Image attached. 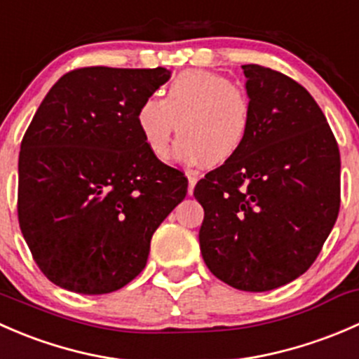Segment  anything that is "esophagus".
Returning a JSON list of instances; mask_svg holds the SVG:
<instances>
[{
	"instance_id": "obj_1",
	"label": "esophagus",
	"mask_w": 359,
	"mask_h": 359,
	"mask_svg": "<svg viewBox=\"0 0 359 359\" xmlns=\"http://www.w3.org/2000/svg\"><path fill=\"white\" fill-rule=\"evenodd\" d=\"M187 180H189V186H187V193L193 194L194 186H196V182H198V173L187 172Z\"/></svg>"
}]
</instances>
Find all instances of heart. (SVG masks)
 <instances>
[{
  "instance_id": "heart-1",
  "label": "heart",
  "mask_w": 359,
  "mask_h": 359,
  "mask_svg": "<svg viewBox=\"0 0 359 359\" xmlns=\"http://www.w3.org/2000/svg\"><path fill=\"white\" fill-rule=\"evenodd\" d=\"M144 142L156 158L168 154L179 133L177 158L217 166L231 161L247 144L253 125V102L245 88L210 71L180 72L163 99L149 97L137 111Z\"/></svg>"
}]
</instances>
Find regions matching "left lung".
Instances as JSON below:
<instances>
[{"label":"left lung","instance_id":"obj_1","mask_svg":"<svg viewBox=\"0 0 359 359\" xmlns=\"http://www.w3.org/2000/svg\"><path fill=\"white\" fill-rule=\"evenodd\" d=\"M243 149L194 187L206 267L245 292L283 287L320 255L340 208V153L323 111L288 76L247 64Z\"/></svg>","mask_w":359,"mask_h":359}]
</instances>
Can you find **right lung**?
<instances>
[{
    "label": "right lung",
    "instance_id": "obj_1",
    "mask_svg": "<svg viewBox=\"0 0 359 359\" xmlns=\"http://www.w3.org/2000/svg\"><path fill=\"white\" fill-rule=\"evenodd\" d=\"M156 69L79 67L52 86L19 154L20 231L41 273L100 295L146 267L151 238L187 179L140 135V104L168 81Z\"/></svg>",
    "mask_w": 359,
    "mask_h": 359
}]
</instances>
